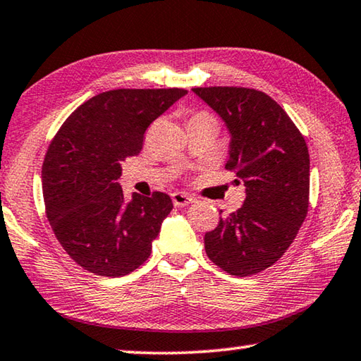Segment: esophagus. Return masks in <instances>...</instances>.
<instances>
[{
  "label": "esophagus",
  "mask_w": 361,
  "mask_h": 361,
  "mask_svg": "<svg viewBox=\"0 0 361 361\" xmlns=\"http://www.w3.org/2000/svg\"><path fill=\"white\" fill-rule=\"evenodd\" d=\"M172 200H173V205L175 207H186V205L194 202L192 197H189V195L183 194V192H173L172 194Z\"/></svg>",
  "instance_id": "esophagus-1"
}]
</instances>
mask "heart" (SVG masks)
Segmentation results:
<instances>
[{
	"instance_id": "1",
	"label": "heart",
	"mask_w": 361,
	"mask_h": 361,
	"mask_svg": "<svg viewBox=\"0 0 361 361\" xmlns=\"http://www.w3.org/2000/svg\"><path fill=\"white\" fill-rule=\"evenodd\" d=\"M189 121H209V122H216V124H218V121H216L215 116H213L209 111H197V113H194Z\"/></svg>"
}]
</instances>
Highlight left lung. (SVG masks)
<instances>
[{
	"mask_svg": "<svg viewBox=\"0 0 361 361\" xmlns=\"http://www.w3.org/2000/svg\"><path fill=\"white\" fill-rule=\"evenodd\" d=\"M192 92L228 126L226 169L247 192L239 210L207 232L205 252L231 276H253L282 258L307 216V145L285 109L261 90L218 85Z\"/></svg>",
	"mask_w": 361,
	"mask_h": 361,
	"instance_id": "8db88e82",
	"label": "left lung"
}]
</instances>
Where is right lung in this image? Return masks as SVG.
I'll list each match as a JSON object with an SVG mask.
<instances>
[{
  "label": "right lung",
  "mask_w": 361,
  "mask_h": 361,
  "mask_svg": "<svg viewBox=\"0 0 361 361\" xmlns=\"http://www.w3.org/2000/svg\"><path fill=\"white\" fill-rule=\"evenodd\" d=\"M186 94L178 87L108 90L76 108L52 138L42 162L46 216L85 271L121 277L149 258L172 199L135 192L126 202L121 164L142 151L151 122Z\"/></svg>",
  "instance_id": "right-lung-1"
}]
</instances>
